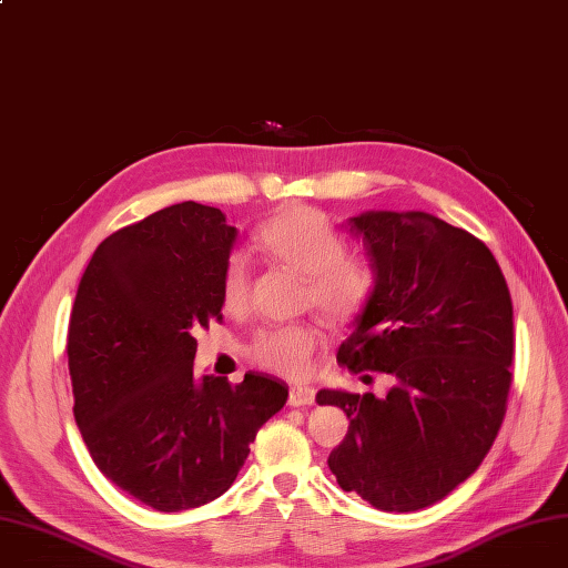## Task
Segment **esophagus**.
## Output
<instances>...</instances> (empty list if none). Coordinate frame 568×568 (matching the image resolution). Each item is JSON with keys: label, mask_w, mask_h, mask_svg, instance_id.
I'll list each match as a JSON object with an SVG mask.
<instances>
[{"label": "esophagus", "mask_w": 568, "mask_h": 568, "mask_svg": "<svg viewBox=\"0 0 568 568\" xmlns=\"http://www.w3.org/2000/svg\"><path fill=\"white\" fill-rule=\"evenodd\" d=\"M315 403V389L306 384H294L290 389V405L302 407V405H313Z\"/></svg>", "instance_id": "obj_1"}]
</instances>
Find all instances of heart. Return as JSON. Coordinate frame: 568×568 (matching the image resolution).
Returning a JSON list of instances; mask_svg holds the SVG:
<instances>
[{
  "mask_svg": "<svg viewBox=\"0 0 568 568\" xmlns=\"http://www.w3.org/2000/svg\"><path fill=\"white\" fill-rule=\"evenodd\" d=\"M255 244L274 262L306 276L304 302L326 320L349 324L364 313L375 287L373 266L366 257L347 253L343 234L317 209H287L257 230ZM221 300L232 311L248 300V266L242 255H232L223 268ZM317 345L315 324L268 326L253 338L248 356L260 368L300 379L311 373Z\"/></svg>",
  "mask_w": 568,
  "mask_h": 568,
  "instance_id": "heart-1",
  "label": "heart"
}]
</instances>
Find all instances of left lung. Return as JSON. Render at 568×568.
Here are the masks:
<instances>
[{"label": "left lung", "instance_id": "8db88e82", "mask_svg": "<svg viewBox=\"0 0 568 568\" xmlns=\"http://www.w3.org/2000/svg\"><path fill=\"white\" fill-rule=\"evenodd\" d=\"M375 287L338 364L364 382L394 379L386 398L322 389L349 419L329 456L343 490L379 511L444 499L490 452L506 414L514 306L504 274L474 234L426 212L349 219Z\"/></svg>", "mask_w": 568, "mask_h": 568}]
</instances>
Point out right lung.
Instances as JSON below:
<instances>
[{
    "instance_id": "add662e5",
    "label": "right lung",
    "mask_w": 568,
    "mask_h": 568,
    "mask_svg": "<svg viewBox=\"0 0 568 568\" xmlns=\"http://www.w3.org/2000/svg\"><path fill=\"white\" fill-rule=\"evenodd\" d=\"M236 227L182 202L110 234L89 260L69 322L73 414L116 488L156 511L221 497L257 430L285 405V382L193 377L195 332L223 320L221 278Z\"/></svg>"
}]
</instances>
